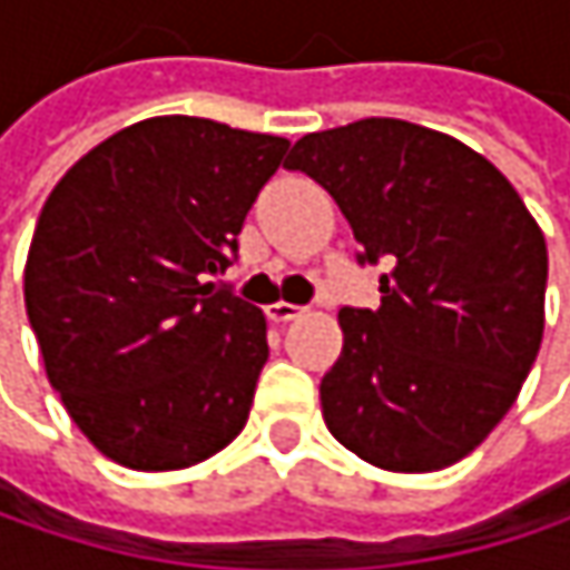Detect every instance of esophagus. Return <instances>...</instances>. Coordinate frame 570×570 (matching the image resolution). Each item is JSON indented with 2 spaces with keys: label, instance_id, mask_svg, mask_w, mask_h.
<instances>
[{
  "label": "esophagus",
  "instance_id": "1",
  "mask_svg": "<svg viewBox=\"0 0 570 570\" xmlns=\"http://www.w3.org/2000/svg\"><path fill=\"white\" fill-rule=\"evenodd\" d=\"M299 313H303V306H296V303H286V299H277V303H271V306H267V316H271L274 323L296 320Z\"/></svg>",
  "mask_w": 570,
  "mask_h": 570
}]
</instances>
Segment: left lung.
I'll return each mask as SVG.
<instances>
[{
    "instance_id": "left-lung-1",
    "label": "left lung",
    "mask_w": 570,
    "mask_h": 570,
    "mask_svg": "<svg viewBox=\"0 0 570 570\" xmlns=\"http://www.w3.org/2000/svg\"><path fill=\"white\" fill-rule=\"evenodd\" d=\"M289 171L330 190L360 264H386L380 309H340L320 383L336 442L386 472L465 459L521 393L544 333L548 247L509 177L399 118L303 135Z\"/></svg>"
}]
</instances>
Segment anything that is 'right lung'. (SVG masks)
Masks as SVG:
<instances>
[{
    "mask_svg": "<svg viewBox=\"0 0 570 570\" xmlns=\"http://www.w3.org/2000/svg\"><path fill=\"white\" fill-rule=\"evenodd\" d=\"M286 148L165 115L105 138L52 187L26 261V313L52 390L111 462L171 472L240 435L267 320L214 277Z\"/></svg>",
    "mask_w": 570,
    "mask_h": 570,
    "instance_id": "1",
    "label": "right lung"
}]
</instances>
